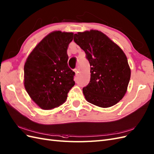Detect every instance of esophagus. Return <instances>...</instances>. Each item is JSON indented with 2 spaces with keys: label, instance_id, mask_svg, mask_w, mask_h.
Wrapping results in <instances>:
<instances>
[{
  "label": "esophagus",
  "instance_id": "obj_1",
  "mask_svg": "<svg viewBox=\"0 0 154 154\" xmlns=\"http://www.w3.org/2000/svg\"><path fill=\"white\" fill-rule=\"evenodd\" d=\"M74 70L75 73H76V75H78V69H75Z\"/></svg>",
  "mask_w": 154,
  "mask_h": 154
}]
</instances>
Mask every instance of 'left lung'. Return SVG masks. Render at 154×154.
Returning <instances> with one entry per match:
<instances>
[{
  "mask_svg": "<svg viewBox=\"0 0 154 154\" xmlns=\"http://www.w3.org/2000/svg\"><path fill=\"white\" fill-rule=\"evenodd\" d=\"M74 41L85 51L91 66L89 83L82 89L85 99L102 108L118 103L125 94L131 77L125 54L95 30L74 34Z\"/></svg>",
  "mask_w": 154,
  "mask_h": 154,
  "instance_id": "left-lung-1",
  "label": "left lung"
}]
</instances>
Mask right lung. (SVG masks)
I'll return each instance as SVG.
<instances>
[{"label":"right lung","instance_id":"right-lung-1","mask_svg":"<svg viewBox=\"0 0 154 154\" xmlns=\"http://www.w3.org/2000/svg\"><path fill=\"white\" fill-rule=\"evenodd\" d=\"M72 37V32L50 33L35 48L25 62V89L34 102L44 110L64 103L75 84V72L67 63V49Z\"/></svg>","mask_w":154,"mask_h":154}]
</instances>
